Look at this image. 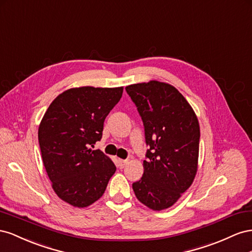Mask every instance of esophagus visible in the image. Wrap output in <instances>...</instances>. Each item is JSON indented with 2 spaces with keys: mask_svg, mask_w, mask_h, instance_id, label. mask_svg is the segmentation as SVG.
Returning a JSON list of instances; mask_svg holds the SVG:
<instances>
[{
  "mask_svg": "<svg viewBox=\"0 0 252 252\" xmlns=\"http://www.w3.org/2000/svg\"><path fill=\"white\" fill-rule=\"evenodd\" d=\"M119 161V166H120V168H125L126 164H127V162H128V160L127 159H119L118 160Z\"/></svg>",
  "mask_w": 252,
  "mask_h": 252,
  "instance_id": "34e87169",
  "label": "esophagus"
}]
</instances>
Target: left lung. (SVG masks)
Listing matches in <instances>:
<instances>
[{"instance_id": "8db88e82", "label": "left lung", "mask_w": 252, "mask_h": 252, "mask_svg": "<svg viewBox=\"0 0 252 252\" xmlns=\"http://www.w3.org/2000/svg\"><path fill=\"white\" fill-rule=\"evenodd\" d=\"M140 115L149 147L136 197L153 210L174 205L197 171L199 125L191 105L174 86L150 81L126 88Z\"/></svg>"}]
</instances>
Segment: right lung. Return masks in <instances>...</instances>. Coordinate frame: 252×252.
<instances>
[{
    "instance_id": "obj_1",
    "label": "right lung",
    "mask_w": 252,
    "mask_h": 252,
    "mask_svg": "<svg viewBox=\"0 0 252 252\" xmlns=\"http://www.w3.org/2000/svg\"><path fill=\"white\" fill-rule=\"evenodd\" d=\"M124 88H82L63 92L50 103L38 132L42 159L53 189L62 200L83 208L103 195L116 171L100 150L103 124Z\"/></svg>"
}]
</instances>
